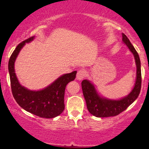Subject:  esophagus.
<instances>
[{"mask_svg":"<svg viewBox=\"0 0 149 149\" xmlns=\"http://www.w3.org/2000/svg\"><path fill=\"white\" fill-rule=\"evenodd\" d=\"M86 76V72H85V70H79L77 73L76 75V78L78 80H83L85 77Z\"/></svg>","mask_w":149,"mask_h":149,"instance_id":"obj_1","label":"esophagus"}]
</instances>
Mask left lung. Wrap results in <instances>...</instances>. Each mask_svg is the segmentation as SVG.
I'll list each match as a JSON object with an SVG mask.
<instances>
[{
  "label": "left lung",
  "instance_id": "1",
  "mask_svg": "<svg viewBox=\"0 0 149 149\" xmlns=\"http://www.w3.org/2000/svg\"><path fill=\"white\" fill-rule=\"evenodd\" d=\"M123 41L129 47L134 56L136 65V80L132 91L125 98L118 101L107 100L102 98L97 95L95 87L87 80H83L81 83L82 90L84 95L87 108L90 113L98 118L116 116L120 113L134 102L140 93L141 86V72L140 59L134 46L128 38L122 33Z\"/></svg>",
  "mask_w": 149,
  "mask_h": 149
}]
</instances>
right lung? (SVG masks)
Wrapping results in <instances>:
<instances>
[{"label": "right lung", "instance_id": "1", "mask_svg": "<svg viewBox=\"0 0 149 149\" xmlns=\"http://www.w3.org/2000/svg\"><path fill=\"white\" fill-rule=\"evenodd\" d=\"M33 36L20 42L13 51L8 62L12 93L19 105L26 111L40 118H52L64 110V92L66 85L76 78L77 71L63 75L48 87L40 91H31L22 87L15 73L14 64L20 49Z\"/></svg>", "mask_w": 149, "mask_h": 149}]
</instances>
